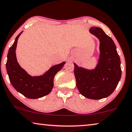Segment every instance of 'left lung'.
Here are the masks:
<instances>
[{
    "mask_svg": "<svg viewBox=\"0 0 132 132\" xmlns=\"http://www.w3.org/2000/svg\"><path fill=\"white\" fill-rule=\"evenodd\" d=\"M89 32L100 41L98 63L93 70L79 68L74 63V73L81 95L90 99H101L111 95L120 80V59L114 42L101 28L92 27Z\"/></svg>",
    "mask_w": 132,
    "mask_h": 132,
    "instance_id": "left-lung-1",
    "label": "left lung"
}]
</instances>
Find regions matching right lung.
Returning a JSON list of instances; mask_svg holds the SVG:
<instances>
[{"label": "right lung", "instance_id": "right-lung-1", "mask_svg": "<svg viewBox=\"0 0 132 132\" xmlns=\"http://www.w3.org/2000/svg\"><path fill=\"white\" fill-rule=\"evenodd\" d=\"M22 32L18 35L9 48L6 70L10 83L18 92L29 99H38L48 95L52 91L55 75L62 69L65 62L52 66L42 76H31L20 66L16 56L18 40Z\"/></svg>", "mask_w": 132, "mask_h": 132}]
</instances>
